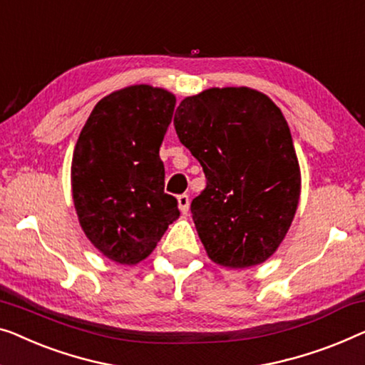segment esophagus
<instances>
[{"label": "esophagus", "mask_w": 365, "mask_h": 365, "mask_svg": "<svg viewBox=\"0 0 365 365\" xmlns=\"http://www.w3.org/2000/svg\"><path fill=\"white\" fill-rule=\"evenodd\" d=\"M178 205H179V210H181L182 214H186L189 210V195L187 194H181L178 197Z\"/></svg>", "instance_id": "esophagus-1"}]
</instances>
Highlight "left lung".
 Segmentation results:
<instances>
[{
    "instance_id": "obj_1",
    "label": "left lung",
    "mask_w": 365,
    "mask_h": 365,
    "mask_svg": "<svg viewBox=\"0 0 365 365\" xmlns=\"http://www.w3.org/2000/svg\"><path fill=\"white\" fill-rule=\"evenodd\" d=\"M174 126L207 179L191 204L207 257L225 268L267 262L287 237L301 195L282 110L255 88L212 87L179 103Z\"/></svg>"
}]
</instances>
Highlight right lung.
<instances>
[{
    "instance_id": "add662e5",
    "label": "right lung",
    "mask_w": 365,
    "mask_h": 365,
    "mask_svg": "<svg viewBox=\"0 0 365 365\" xmlns=\"http://www.w3.org/2000/svg\"><path fill=\"white\" fill-rule=\"evenodd\" d=\"M176 95L136 83L95 105L73 148L71 186L78 224L91 244L120 265H136L179 217L165 192L160 148Z\"/></svg>"
}]
</instances>
